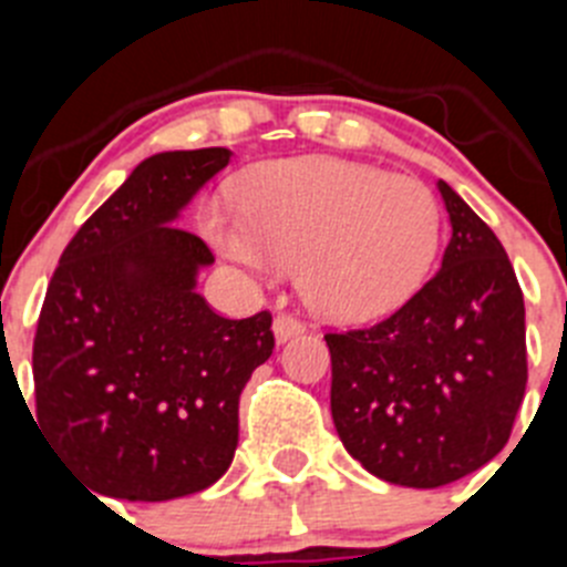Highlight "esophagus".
Here are the masks:
<instances>
[{
  "instance_id": "obj_1",
  "label": "esophagus",
  "mask_w": 567,
  "mask_h": 567,
  "mask_svg": "<svg viewBox=\"0 0 567 567\" xmlns=\"http://www.w3.org/2000/svg\"><path fill=\"white\" fill-rule=\"evenodd\" d=\"M303 329H307V323H303L298 315H289V312H280L278 318H275V323H272V332H275V338L280 340V343H284V340H289V338H295V334H300Z\"/></svg>"
}]
</instances>
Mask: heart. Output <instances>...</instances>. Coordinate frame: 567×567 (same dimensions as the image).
Listing matches in <instances>:
<instances>
[{
    "label": "heart",
    "mask_w": 567,
    "mask_h": 567,
    "mask_svg": "<svg viewBox=\"0 0 567 567\" xmlns=\"http://www.w3.org/2000/svg\"><path fill=\"white\" fill-rule=\"evenodd\" d=\"M207 229L224 255L255 272L300 264V292L315 312L365 323L423 287L443 213L412 175L340 158H289L247 175L238 213L213 204Z\"/></svg>",
    "instance_id": "b5f03b06"
}]
</instances>
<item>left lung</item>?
Here are the masks:
<instances>
[{
    "instance_id": "1",
    "label": "left lung",
    "mask_w": 567,
    "mask_h": 567,
    "mask_svg": "<svg viewBox=\"0 0 567 567\" xmlns=\"http://www.w3.org/2000/svg\"><path fill=\"white\" fill-rule=\"evenodd\" d=\"M452 240L432 280L380 323L327 332L332 420L369 474L440 488L505 449L528 383L525 303L488 224L440 182Z\"/></svg>"
}]
</instances>
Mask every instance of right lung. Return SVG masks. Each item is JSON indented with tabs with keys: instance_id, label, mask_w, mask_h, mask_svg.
I'll return each instance as SVG.
<instances>
[{
	"instance_id": "1",
	"label": "right lung",
	"mask_w": 567,
	"mask_h": 567,
	"mask_svg": "<svg viewBox=\"0 0 567 567\" xmlns=\"http://www.w3.org/2000/svg\"><path fill=\"white\" fill-rule=\"evenodd\" d=\"M227 147L158 153L90 215L48 284L37 338V420L96 494L187 497L221 477L238 445V398L275 349L272 315L224 318L195 292L213 264L175 215Z\"/></svg>"
}]
</instances>
